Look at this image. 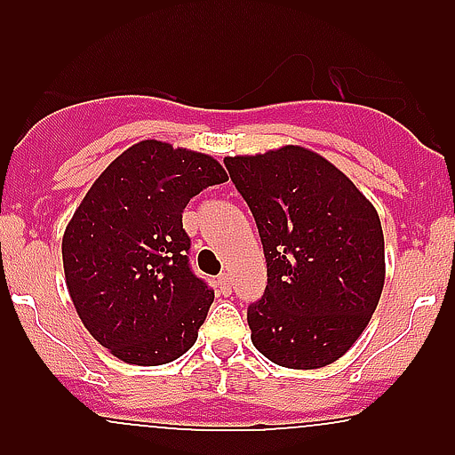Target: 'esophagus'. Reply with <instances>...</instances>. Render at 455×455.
<instances>
[{
	"mask_svg": "<svg viewBox=\"0 0 455 455\" xmlns=\"http://www.w3.org/2000/svg\"><path fill=\"white\" fill-rule=\"evenodd\" d=\"M218 288L222 295H231V277H228V273H222L218 277Z\"/></svg>",
	"mask_w": 455,
	"mask_h": 455,
	"instance_id": "obj_1",
	"label": "esophagus"
}]
</instances>
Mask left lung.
<instances>
[{"instance_id": "1", "label": "left lung", "mask_w": 455, "mask_h": 455, "mask_svg": "<svg viewBox=\"0 0 455 455\" xmlns=\"http://www.w3.org/2000/svg\"><path fill=\"white\" fill-rule=\"evenodd\" d=\"M253 213L268 283L249 306L251 339L282 368L316 370L346 355L379 306L385 242L379 213L332 163L286 145L224 158Z\"/></svg>"}]
</instances>
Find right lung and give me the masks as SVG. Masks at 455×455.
<instances>
[{"label": "right lung", "instance_id": "1", "mask_svg": "<svg viewBox=\"0 0 455 455\" xmlns=\"http://www.w3.org/2000/svg\"><path fill=\"white\" fill-rule=\"evenodd\" d=\"M227 180L211 156L142 140L100 173L72 215L61 249L72 304L125 363H169L198 339L213 291L191 270L182 211Z\"/></svg>", "mask_w": 455, "mask_h": 455}]
</instances>
